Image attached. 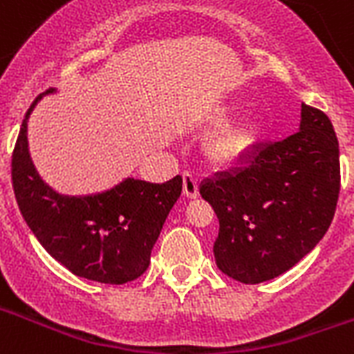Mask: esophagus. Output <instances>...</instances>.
<instances>
[{"instance_id":"esophagus-1","label":"esophagus","mask_w":354,"mask_h":354,"mask_svg":"<svg viewBox=\"0 0 354 354\" xmlns=\"http://www.w3.org/2000/svg\"><path fill=\"white\" fill-rule=\"evenodd\" d=\"M183 193L187 198H196L198 196V183H196L195 175L189 171L183 174Z\"/></svg>"}]
</instances>
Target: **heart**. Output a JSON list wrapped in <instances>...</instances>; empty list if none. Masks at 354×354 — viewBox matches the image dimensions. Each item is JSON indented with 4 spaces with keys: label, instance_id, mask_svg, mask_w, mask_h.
<instances>
[{
    "label": "heart",
    "instance_id": "obj_1",
    "mask_svg": "<svg viewBox=\"0 0 354 354\" xmlns=\"http://www.w3.org/2000/svg\"><path fill=\"white\" fill-rule=\"evenodd\" d=\"M227 117V109H216L212 113L211 122L218 124ZM259 124L255 120H230L221 124L211 138L207 140L205 152L209 161L214 165H234V162L245 159L252 152L253 145L259 138Z\"/></svg>",
    "mask_w": 354,
    "mask_h": 354
}]
</instances>
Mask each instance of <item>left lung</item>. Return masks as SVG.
Listing matches in <instances>:
<instances>
[{
    "mask_svg": "<svg viewBox=\"0 0 354 354\" xmlns=\"http://www.w3.org/2000/svg\"><path fill=\"white\" fill-rule=\"evenodd\" d=\"M339 189L333 126L323 111L301 104L296 133L255 145L241 167L200 184L220 221L212 248L218 268L250 286L289 271L330 228Z\"/></svg>",
    "mask_w": 354,
    "mask_h": 354,
    "instance_id": "1",
    "label": "left lung"
}]
</instances>
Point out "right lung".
Listing matches in <instances>:
<instances>
[{
  "label": "right lung",
  "mask_w": 354,
  "mask_h": 354,
  "mask_svg": "<svg viewBox=\"0 0 354 354\" xmlns=\"http://www.w3.org/2000/svg\"><path fill=\"white\" fill-rule=\"evenodd\" d=\"M28 109L12 158V183L19 209L33 236L55 261L92 282L120 283L145 273L168 212L183 192V177L162 184L127 177L90 195H64L37 171L28 145Z\"/></svg>",
  "instance_id": "obj_1"
}]
</instances>
